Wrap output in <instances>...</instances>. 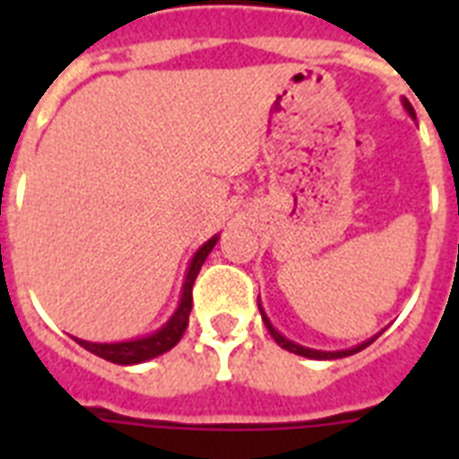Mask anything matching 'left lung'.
<instances>
[{
	"label": "left lung",
	"mask_w": 459,
	"mask_h": 459,
	"mask_svg": "<svg viewBox=\"0 0 459 459\" xmlns=\"http://www.w3.org/2000/svg\"><path fill=\"white\" fill-rule=\"evenodd\" d=\"M405 109L410 111V114H412V117H414L412 104L405 102ZM259 312H262V307H259ZM262 319H264L266 328H269V333H272V338H273V341H276V342H279L281 348L288 350V352H295V355L312 357V359H338V357L355 355V352H359V350H364V348H367V345H369V342H371V341H367V342H362V345H357V348H352V350H342V352H321V350L302 348V345H298V342H293V341H288V338H283V335H281L279 331H276V328L272 326V321L266 319V314H264V312H262Z\"/></svg>",
	"instance_id": "left-lung-1"
}]
</instances>
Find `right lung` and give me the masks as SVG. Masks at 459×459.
Returning <instances> with one entry per match:
<instances>
[{"label": "right lung", "mask_w": 459, "mask_h": 459, "mask_svg": "<svg viewBox=\"0 0 459 459\" xmlns=\"http://www.w3.org/2000/svg\"><path fill=\"white\" fill-rule=\"evenodd\" d=\"M214 245L216 238H212V240H207V243L202 245L200 250L195 252L193 262H190V269H187L186 286H183V298H180L178 309H176V314L169 319V324H166L164 328H159L157 333L128 342H88L78 341V338H75V341L81 342L88 352H92V355L102 357V359L114 364H140L147 362V359H152V357L157 355H164L166 350H171L173 345L183 338V333H186L187 316H190V309H193V283Z\"/></svg>", "instance_id": "1"}]
</instances>
